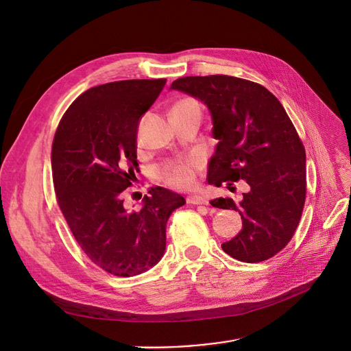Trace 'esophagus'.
I'll return each instance as SVG.
<instances>
[{
	"mask_svg": "<svg viewBox=\"0 0 351 351\" xmlns=\"http://www.w3.org/2000/svg\"><path fill=\"white\" fill-rule=\"evenodd\" d=\"M186 202L191 205H208V199L199 195H192L186 197Z\"/></svg>",
	"mask_w": 351,
	"mask_h": 351,
	"instance_id": "obj_1",
	"label": "esophagus"
}]
</instances>
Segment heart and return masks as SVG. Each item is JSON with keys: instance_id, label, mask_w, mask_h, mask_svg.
<instances>
[{"instance_id": "1", "label": "heart", "mask_w": 351, "mask_h": 351, "mask_svg": "<svg viewBox=\"0 0 351 351\" xmlns=\"http://www.w3.org/2000/svg\"><path fill=\"white\" fill-rule=\"evenodd\" d=\"M197 163L193 159L172 160L165 163L159 169L160 179L172 188L188 189L193 186Z\"/></svg>"}]
</instances>
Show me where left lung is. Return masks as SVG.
I'll list each match as a JSON object with an SVG mask.
<instances>
[{
  "mask_svg": "<svg viewBox=\"0 0 351 351\" xmlns=\"http://www.w3.org/2000/svg\"><path fill=\"white\" fill-rule=\"evenodd\" d=\"M171 89L209 109L217 139L208 168L210 185H249L241 202L212 200V206L242 216V230L222 249L246 263L270 259L290 242L306 199L304 146L283 105L265 86L229 75L179 78Z\"/></svg>",
  "mask_w": 351,
  "mask_h": 351,
  "instance_id": "8db88e82",
  "label": "left lung"
}]
</instances>
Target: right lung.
I'll return each instance as SVG.
<instances>
[{
  "label": "right lung",
  "mask_w": 351,
  "mask_h": 351,
  "mask_svg": "<svg viewBox=\"0 0 351 351\" xmlns=\"http://www.w3.org/2000/svg\"><path fill=\"white\" fill-rule=\"evenodd\" d=\"M166 80H128L94 86L71 104L51 152L53 188L84 253L105 271L131 278L165 253L166 223L183 196L152 188L142 208L128 210L122 192L138 171L139 119Z\"/></svg>",
  "instance_id": "add662e5"
}]
</instances>
